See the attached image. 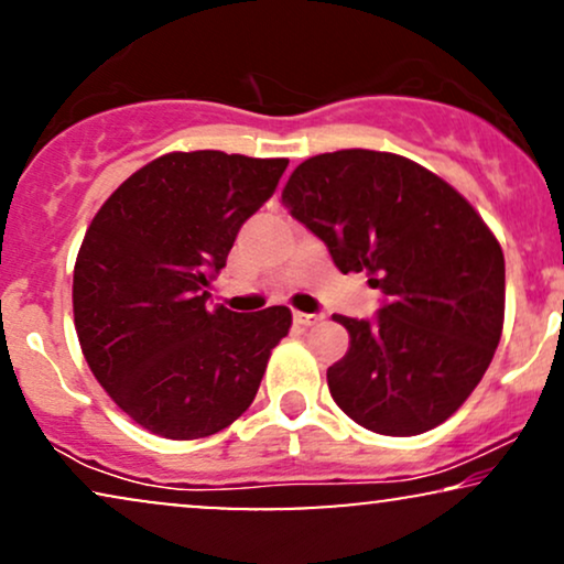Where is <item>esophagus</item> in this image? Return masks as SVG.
Wrapping results in <instances>:
<instances>
[{"label": "esophagus", "instance_id": "1", "mask_svg": "<svg viewBox=\"0 0 564 564\" xmlns=\"http://www.w3.org/2000/svg\"><path fill=\"white\" fill-rule=\"evenodd\" d=\"M322 318V314H303V311H295V324L301 326H316Z\"/></svg>", "mask_w": 564, "mask_h": 564}]
</instances>
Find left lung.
I'll list each match as a JSON object with an SVG mask.
<instances>
[{"label": "left lung", "instance_id": "1", "mask_svg": "<svg viewBox=\"0 0 564 564\" xmlns=\"http://www.w3.org/2000/svg\"><path fill=\"white\" fill-rule=\"evenodd\" d=\"M282 204L384 293L377 322L335 316L350 350L326 384L345 415L384 436L440 426L484 379L505 324V256L449 183L389 151L345 149L295 166Z\"/></svg>", "mask_w": 564, "mask_h": 564}]
</instances>
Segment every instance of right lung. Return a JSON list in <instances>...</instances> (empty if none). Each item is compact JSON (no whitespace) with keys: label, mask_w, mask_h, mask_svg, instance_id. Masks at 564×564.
Here are the masks:
<instances>
[{"label":"right lung","mask_w":564,"mask_h":564,"mask_svg":"<svg viewBox=\"0 0 564 564\" xmlns=\"http://www.w3.org/2000/svg\"><path fill=\"white\" fill-rule=\"evenodd\" d=\"M288 159L172 151L133 172L90 219L73 271L80 350L107 394L164 440H200L250 408L293 314L208 305L238 229Z\"/></svg>","instance_id":"obj_1"}]
</instances>
